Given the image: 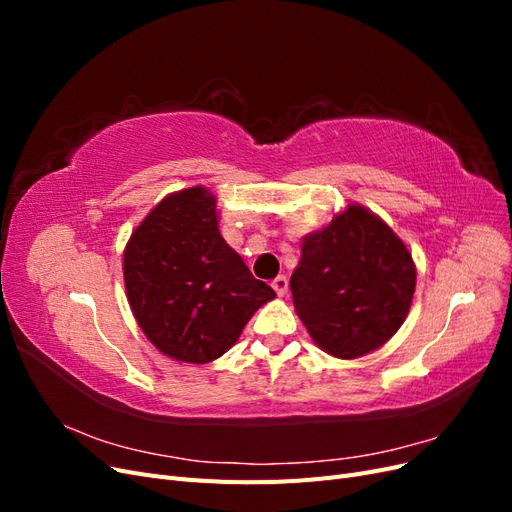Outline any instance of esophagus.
Listing matches in <instances>:
<instances>
[{
	"instance_id": "obj_1",
	"label": "esophagus",
	"mask_w": 512,
	"mask_h": 512,
	"mask_svg": "<svg viewBox=\"0 0 512 512\" xmlns=\"http://www.w3.org/2000/svg\"><path fill=\"white\" fill-rule=\"evenodd\" d=\"M271 286H273V290L280 294V297H284V294L288 292V280H286V275H277L275 280L271 282Z\"/></svg>"
}]
</instances>
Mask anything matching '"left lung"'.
<instances>
[{
    "instance_id": "1",
    "label": "left lung",
    "mask_w": 512,
    "mask_h": 512,
    "mask_svg": "<svg viewBox=\"0 0 512 512\" xmlns=\"http://www.w3.org/2000/svg\"><path fill=\"white\" fill-rule=\"evenodd\" d=\"M416 286L412 254L378 215L350 205L303 239L292 303L314 342L337 359L380 348L404 324Z\"/></svg>"
}]
</instances>
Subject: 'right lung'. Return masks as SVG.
Wrapping results in <instances>:
<instances>
[{"mask_svg": "<svg viewBox=\"0 0 512 512\" xmlns=\"http://www.w3.org/2000/svg\"><path fill=\"white\" fill-rule=\"evenodd\" d=\"M123 280L149 342L198 365L222 356L275 297L222 239L215 198L200 185L166 196L132 232Z\"/></svg>", "mask_w": 512, "mask_h": 512, "instance_id": "1", "label": "right lung"}]
</instances>
